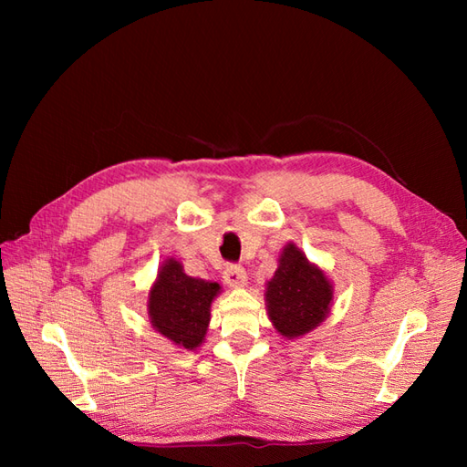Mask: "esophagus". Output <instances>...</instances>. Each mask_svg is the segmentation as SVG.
<instances>
[{"label": "esophagus", "mask_w": 467, "mask_h": 467, "mask_svg": "<svg viewBox=\"0 0 467 467\" xmlns=\"http://www.w3.org/2000/svg\"><path fill=\"white\" fill-rule=\"evenodd\" d=\"M224 281L231 286H244L246 283V271L241 265H228L224 269Z\"/></svg>", "instance_id": "1"}]
</instances>
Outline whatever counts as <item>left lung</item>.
<instances>
[{
	"instance_id": "left-lung-1",
	"label": "left lung",
	"mask_w": 467,
	"mask_h": 467,
	"mask_svg": "<svg viewBox=\"0 0 467 467\" xmlns=\"http://www.w3.org/2000/svg\"><path fill=\"white\" fill-rule=\"evenodd\" d=\"M333 301L331 285L321 269L306 261L295 244L285 246L279 269L266 285V306L275 329L299 337L319 325Z\"/></svg>"
}]
</instances>
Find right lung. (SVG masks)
<instances>
[{"label": "right lung", "mask_w": 467, "mask_h": 467, "mask_svg": "<svg viewBox=\"0 0 467 467\" xmlns=\"http://www.w3.org/2000/svg\"><path fill=\"white\" fill-rule=\"evenodd\" d=\"M218 291V283L192 279L182 271L181 263L166 261L148 296L152 327L184 349H194L204 339L211 303Z\"/></svg>", "instance_id": "obj_1"}]
</instances>
